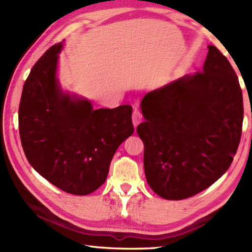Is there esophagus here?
<instances>
[{
	"mask_svg": "<svg viewBox=\"0 0 252 252\" xmlns=\"http://www.w3.org/2000/svg\"><path fill=\"white\" fill-rule=\"evenodd\" d=\"M143 119V116L141 114V111L138 109H134L133 110V115H132V121H133V125H134V126L136 127L138 123H140Z\"/></svg>",
	"mask_w": 252,
	"mask_h": 252,
	"instance_id": "1",
	"label": "esophagus"
}]
</instances>
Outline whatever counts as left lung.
<instances>
[{
	"label": "left lung",
	"mask_w": 252,
	"mask_h": 252,
	"mask_svg": "<svg viewBox=\"0 0 252 252\" xmlns=\"http://www.w3.org/2000/svg\"><path fill=\"white\" fill-rule=\"evenodd\" d=\"M201 71L147 93L144 143L147 183L160 197L181 200L205 190L226 172L242 137L244 105L237 74L216 46Z\"/></svg>",
	"instance_id": "8db88e82"
}]
</instances>
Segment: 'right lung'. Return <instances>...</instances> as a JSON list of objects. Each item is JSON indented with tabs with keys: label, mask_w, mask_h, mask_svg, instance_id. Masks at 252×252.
<instances>
[{
	"label": "right lung",
	"mask_w": 252,
	"mask_h": 252,
	"mask_svg": "<svg viewBox=\"0 0 252 252\" xmlns=\"http://www.w3.org/2000/svg\"><path fill=\"white\" fill-rule=\"evenodd\" d=\"M62 47H50L26 80L19 134L37 173L63 191L83 196L105 183L117 148L134 132L132 107L94 110L90 101L63 94L56 79Z\"/></svg>",
	"instance_id": "right-lung-1"
}]
</instances>
